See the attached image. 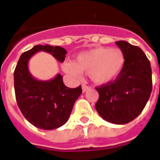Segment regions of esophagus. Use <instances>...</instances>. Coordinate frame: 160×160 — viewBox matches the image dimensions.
<instances>
[{
  "label": "esophagus",
  "mask_w": 160,
  "mask_h": 160,
  "mask_svg": "<svg viewBox=\"0 0 160 160\" xmlns=\"http://www.w3.org/2000/svg\"><path fill=\"white\" fill-rule=\"evenodd\" d=\"M89 89H90V88L88 87V86H86V85H83V86H82V92H86L88 91V90H89Z\"/></svg>",
  "instance_id": "1"
}]
</instances>
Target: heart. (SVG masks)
<instances>
[{
    "label": "heart",
    "instance_id": "heart-1",
    "mask_svg": "<svg viewBox=\"0 0 160 160\" xmlns=\"http://www.w3.org/2000/svg\"><path fill=\"white\" fill-rule=\"evenodd\" d=\"M124 64L125 57L121 50L98 48L79 53L75 64L67 61L62 65V69L72 77H79L81 72H89L93 83L107 85L119 76Z\"/></svg>",
    "mask_w": 160,
    "mask_h": 160
}]
</instances>
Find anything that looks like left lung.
<instances>
[{
    "label": "left lung",
    "mask_w": 160,
    "mask_h": 160,
    "mask_svg": "<svg viewBox=\"0 0 160 160\" xmlns=\"http://www.w3.org/2000/svg\"><path fill=\"white\" fill-rule=\"evenodd\" d=\"M122 51L125 64L119 76L96 88V111L107 122L124 125L137 118L150 98L152 83L150 61L138 47L127 41L115 42Z\"/></svg>",
    "instance_id": "8db88e82"
}]
</instances>
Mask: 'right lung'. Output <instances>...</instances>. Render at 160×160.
<instances>
[{"label":"right lung","instance_id":"1","mask_svg":"<svg viewBox=\"0 0 160 160\" xmlns=\"http://www.w3.org/2000/svg\"><path fill=\"white\" fill-rule=\"evenodd\" d=\"M52 54L63 62L67 50L59 46L37 45L23 53L14 72V91L18 107L26 119L42 130L62 127L68 120L73 104L82 92L81 87L69 88L65 86L61 74L48 80H41L31 74L30 59L38 52Z\"/></svg>","mask_w":160,"mask_h":160}]
</instances>
